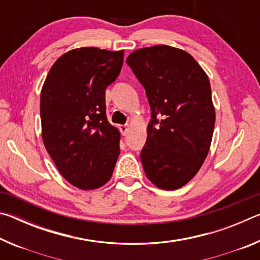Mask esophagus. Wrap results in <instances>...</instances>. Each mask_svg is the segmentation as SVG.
<instances>
[{
	"instance_id": "esophagus-1",
	"label": "esophagus",
	"mask_w": 260,
	"mask_h": 260,
	"mask_svg": "<svg viewBox=\"0 0 260 260\" xmlns=\"http://www.w3.org/2000/svg\"><path fill=\"white\" fill-rule=\"evenodd\" d=\"M119 128H120L121 134L124 135V136L128 134V132H129V126H128V125H121V126L119 127Z\"/></svg>"
}]
</instances>
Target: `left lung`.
I'll list each match as a JSON object with an SVG mask.
<instances>
[{
    "instance_id": "1",
    "label": "left lung",
    "mask_w": 260,
    "mask_h": 260,
    "mask_svg": "<svg viewBox=\"0 0 260 260\" xmlns=\"http://www.w3.org/2000/svg\"><path fill=\"white\" fill-rule=\"evenodd\" d=\"M151 109L144 173L156 187L175 190L195 177L208 156L215 110L208 74L187 51L166 45L127 57Z\"/></svg>"
}]
</instances>
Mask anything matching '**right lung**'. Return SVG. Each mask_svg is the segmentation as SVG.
<instances>
[{
  "label": "right lung",
  "instance_id": "right-lung-1",
  "mask_svg": "<svg viewBox=\"0 0 260 260\" xmlns=\"http://www.w3.org/2000/svg\"><path fill=\"white\" fill-rule=\"evenodd\" d=\"M124 50L82 47L61 55L43 82V144L63 178L82 190L104 186L119 156L120 133L105 113V89L119 76Z\"/></svg>",
  "mask_w": 260,
  "mask_h": 260
}]
</instances>
